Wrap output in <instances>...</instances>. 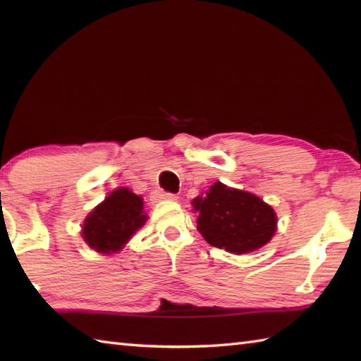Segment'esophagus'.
I'll list each match as a JSON object with an SVG mask.
<instances>
[{"label":"esophagus","mask_w":361,"mask_h":361,"mask_svg":"<svg viewBox=\"0 0 361 361\" xmlns=\"http://www.w3.org/2000/svg\"><path fill=\"white\" fill-rule=\"evenodd\" d=\"M161 200H176V195L171 192H163V190H157V192L152 194V202L157 203Z\"/></svg>","instance_id":"34e87169"}]
</instances>
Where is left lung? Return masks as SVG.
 I'll return each mask as SVG.
<instances>
[{"mask_svg": "<svg viewBox=\"0 0 361 361\" xmlns=\"http://www.w3.org/2000/svg\"><path fill=\"white\" fill-rule=\"evenodd\" d=\"M192 204L198 212L197 229L203 239L234 255L264 247L276 233L278 217L270 204L220 181L194 198Z\"/></svg>", "mask_w": 361, "mask_h": 361, "instance_id": "1", "label": "left lung"}]
</instances>
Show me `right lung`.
<instances>
[{
  "label": "right lung",
  "mask_w": 361,
  "mask_h": 361,
  "mask_svg": "<svg viewBox=\"0 0 361 361\" xmlns=\"http://www.w3.org/2000/svg\"><path fill=\"white\" fill-rule=\"evenodd\" d=\"M145 220L142 198L127 188H119L90 212L83 221L82 237L90 248L111 255L122 250Z\"/></svg>",
  "instance_id": "add662e5"
}]
</instances>
